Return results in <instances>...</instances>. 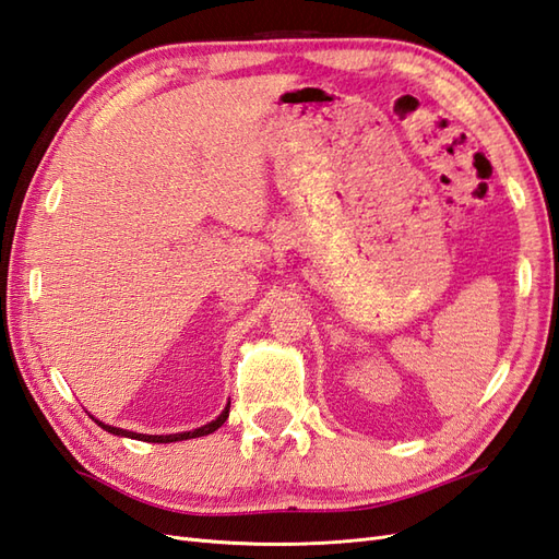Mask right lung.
<instances>
[{
  "instance_id": "obj_1",
  "label": "right lung",
  "mask_w": 559,
  "mask_h": 559,
  "mask_svg": "<svg viewBox=\"0 0 559 559\" xmlns=\"http://www.w3.org/2000/svg\"><path fill=\"white\" fill-rule=\"evenodd\" d=\"M229 415V403L225 405V411L217 415L209 425H203L199 429L192 431H177V433H138V431H130V429H120V427H111V425H104L102 419L92 417L94 421L102 429H106L108 433H114V437H126V439H134V441H146V443H175V441H187V439H199V437H206V433H213L215 429H221L225 425V419Z\"/></svg>"
}]
</instances>
